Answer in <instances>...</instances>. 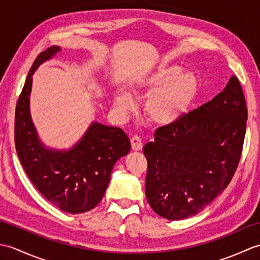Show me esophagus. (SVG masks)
<instances>
[{
  "instance_id": "obj_1",
  "label": "esophagus",
  "mask_w": 260,
  "mask_h": 260,
  "mask_svg": "<svg viewBox=\"0 0 260 260\" xmlns=\"http://www.w3.org/2000/svg\"><path fill=\"white\" fill-rule=\"evenodd\" d=\"M131 145L134 151H140L143 147V141L139 135H133L131 137Z\"/></svg>"
}]
</instances>
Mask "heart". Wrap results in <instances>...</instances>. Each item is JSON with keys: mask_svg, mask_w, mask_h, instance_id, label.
Masks as SVG:
<instances>
[{"mask_svg": "<svg viewBox=\"0 0 260 260\" xmlns=\"http://www.w3.org/2000/svg\"><path fill=\"white\" fill-rule=\"evenodd\" d=\"M198 87L197 76L190 70L180 71L178 66H159L135 82L134 91L148 96L145 113L154 123L170 124L185 112ZM115 106L127 113L134 107L132 95L120 89L115 95Z\"/></svg>", "mask_w": 260, "mask_h": 260, "instance_id": "obj_1", "label": "heart"}]
</instances>
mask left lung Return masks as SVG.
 I'll use <instances>...</instances> for the list:
<instances>
[{
  "label": "left lung",
  "instance_id": "obj_1",
  "mask_svg": "<svg viewBox=\"0 0 260 260\" xmlns=\"http://www.w3.org/2000/svg\"><path fill=\"white\" fill-rule=\"evenodd\" d=\"M247 106L236 76L212 101L158 127L143 148L145 194L161 217L196 215L230 183L241 157Z\"/></svg>",
  "mask_w": 260,
  "mask_h": 260
}]
</instances>
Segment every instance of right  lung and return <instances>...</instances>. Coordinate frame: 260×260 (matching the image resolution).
I'll use <instances>...</instances> for the list:
<instances>
[{
    "mask_svg": "<svg viewBox=\"0 0 260 260\" xmlns=\"http://www.w3.org/2000/svg\"><path fill=\"white\" fill-rule=\"evenodd\" d=\"M58 51L60 48L53 46L39 53L27 74L16 103L14 142L22 167L38 191L62 211L76 214L89 211L101 202L114 164L129 152L131 143L118 127L93 123L70 151L43 147L29 112L32 75Z\"/></svg>",
    "mask_w": 260,
    "mask_h": 260,
    "instance_id": "1",
    "label": "right lung"
}]
</instances>
